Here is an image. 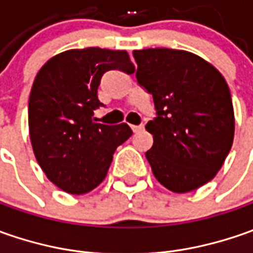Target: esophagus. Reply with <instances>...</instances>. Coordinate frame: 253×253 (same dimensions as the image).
<instances>
[{
  "instance_id": "esophagus-1",
  "label": "esophagus",
  "mask_w": 253,
  "mask_h": 253,
  "mask_svg": "<svg viewBox=\"0 0 253 253\" xmlns=\"http://www.w3.org/2000/svg\"><path fill=\"white\" fill-rule=\"evenodd\" d=\"M131 128L133 132H139L143 129V125H131Z\"/></svg>"
}]
</instances>
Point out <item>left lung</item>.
<instances>
[{"mask_svg": "<svg viewBox=\"0 0 253 253\" xmlns=\"http://www.w3.org/2000/svg\"><path fill=\"white\" fill-rule=\"evenodd\" d=\"M136 80L152 94L156 117L146 124L153 145L146 159L158 181L174 193L209 183L234 141V107L218 70L186 50H133Z\"/></svg>", "mask_w": 253, "mask_h": 253, "instance_id": "8db88e82", "label": "left lung"}]
</instances>
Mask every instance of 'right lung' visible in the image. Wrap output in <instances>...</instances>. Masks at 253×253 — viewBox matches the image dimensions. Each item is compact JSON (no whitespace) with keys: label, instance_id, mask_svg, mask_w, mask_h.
Returning <instances> with one entry per match:
<instances>
[{"label":"right lung","instance_id":"obj_1","mask_svg":"<svg viewBox=\"0 0 253 253\" xmlns=\"http://www.w3.org/2000/svg\"><path fill=\"white\" fill-rule=\"evenodd\" d=\"M135 67L125 50L72 49L53 56L36 74L28 108L29 136L46 177L70 194H84L105 179L115 149L132 135L126 124L95 122L102 74Z\"/></svg>","mask_w":253,"mask_h":253}]
</instances>
